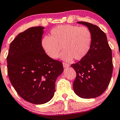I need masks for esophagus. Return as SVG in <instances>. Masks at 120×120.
Returning a JSON list of instances; mask_svg holds the SVG:
<instances>
[{"label": "esophagus", "instance_id": "1", "mask_svg": "<svg viewBox=\"0 0 120 120\" xmlns=\"http://www.w3.org/2000/svg\"><path fill=\"white\" fill-rule=\"evenodd\" d=\"M63 67L65 68H67L70 66V65H69L68 64L66 63H63Z\"/></svg>", "mask_w": 120, "mask_h": 120}]
</instances>
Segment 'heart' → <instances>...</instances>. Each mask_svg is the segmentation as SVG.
Segmentation results:
<instances>
[{
    "instance_id": "1",
    "label": "heart",
    "mask_w": 120,
    "mask_h": 120,
    "mask_svg": "<svg viewBox=\"0 0 120 120\" xmlns=\"http://www.w3.org/2000/svg\"><path fill=\"white\" fill-rule=\"evenodd\" d=\"M92 43V35L86 26L62 25L53 28L50 37L42 38L41 45L46 54L53 59L59 57L61 49H64L61 58L71 61L74 58L81 60L88 54Z\"/></svg>"
}]
</instances>
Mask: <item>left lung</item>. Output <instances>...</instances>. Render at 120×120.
<instances>
[{"label": "left lung", "mask_w": 120, "mask_h": 120, "mask_svg": "<svg viewBox=\"0 0 120 120\" xmlns=\"http://www.w3.org/2000/svg\"><path fill=\"white\" fill-rule=\"evenodd\" d=\"M78 23L90 30L92 43L88 54L71 64L77 74L73 89L79 97L95 98L106 90L110 82L113 68L112 49L105 33L97 25L84 21Z\"/></svg>", "instance_id": "1"}]
</instances>
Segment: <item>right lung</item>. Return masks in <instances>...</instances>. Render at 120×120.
I'll return each instance as SVG.
<instances>
[{
	"instance_id": "1",
	"label": "right lung",
	"mask_w": 120,
	"mask_h": 120,
	"mask_svg": "<svg viewBox=\"0 0 120 120\" xmlns=\"http://www.w3.org/2000/svg\"><path fill=\"white\" fill-rule=\"evenodd\" d=\"M43 26L19 34L10 45L8 74L14 89L22 99L35 105L53 98L57 78L63 71L61 61L49 57L41 45Z\"/></svg>"
}]
</instances>
